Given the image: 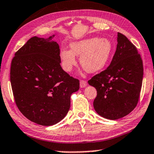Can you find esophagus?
Here are the masks:
<instances>
[{
    "instance_id": "34e87169",
    "label": "esophagus",
    "mask_w": 154,
    "mask_h": 154,
    "mask_svg": "<svg viewBox=\"0 0 154 154\" xmlns=\"http://www.w3.org/2000/svg\"><path fill=\"white\" fill-rule=\"evenodd\" d=\"M87 83L85 80H81L80 82H79V86H80L81 88H85L87 86Z\"/></svg>"
}]
</instances>
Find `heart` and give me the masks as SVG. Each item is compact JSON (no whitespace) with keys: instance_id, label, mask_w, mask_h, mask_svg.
<instances>
[{"instance_id":"obj_1","label":"heart","mask_w":154,"mask_h":154,"mask_svg":"<svg viewBox=\"0 0 154 154\" xmlns=\"http://www.w3.org/2000/svg\"><path fill=\"white\" fill-rule=\"evenodd\" d=\"M70 50L61 49L60 59L65 71L71 72L79 57L81 66L89 73H95L107 64L112 52V44L106 38L91 37L72 42Z\"/></svg>"}]
</instances>
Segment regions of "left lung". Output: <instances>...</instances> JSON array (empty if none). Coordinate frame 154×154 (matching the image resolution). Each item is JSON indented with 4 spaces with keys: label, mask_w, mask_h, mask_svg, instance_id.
<instances>
[{
    "label": "left lung",
    "mask_w": 154,
    "mask_h": 154,
    "mask_svg": "<svg viewBox=\"0 0 154 154\" xmlns=\"http://www.w3.org/2000/svg\"><path fill=\"white\" fill-rule=\"evenodd\" d=\"M116 53L109 66L88 81L95 87L96 112L108 120H117L132 111L138 103L143 80V63L134 45L118 33Z\"/></svg>",
    "instance_id": "obj_1"
}]
</instances>
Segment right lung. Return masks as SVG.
<instances>
[{"instance_id": "obj_1", "label": "right lung", "mask_w": 154, "mask_h": 154, "mask_svg": "<svg viewBox=\"0 0 154 154\" xmlns=\"http://www.w3.org/2000/svg\"><path fill=\"white\" fill-rule=\"evenodd\" d=\"M54 36L31 38L15 53L10 67L16 105L26 118L43 126L53 125L66 116L71 95L79 89L78 79L60 66Z\"/></svg>"}]
</instances>
